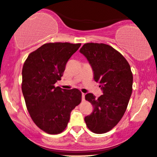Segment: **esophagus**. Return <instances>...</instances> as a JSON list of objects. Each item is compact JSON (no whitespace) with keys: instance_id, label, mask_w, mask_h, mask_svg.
<instances>
[{"instance_id":"1","label":"esophagus","mask_w":157,"mask_h":157,"mask_svg":"<svg viewBox=\"0 0 157 157\" xmlns=\"http://www.w3.org/2000/svg\"><path fill=\"white\" fill-rule=\"evenodd\" d=\"M82 101H85V93H82Z\"/></svg>"}]
</instances>
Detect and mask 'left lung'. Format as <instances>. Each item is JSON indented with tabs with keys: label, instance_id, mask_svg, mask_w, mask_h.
Here are the masks:
<instances>
[{
	"label": "left lung",
	"instance_id": "obj_1",
	"mask_svg": "<svg viewBox=\"0 0 157 157\" xmlns=\"http://www.w3.org/2000/svg\"><path fill=\"white\" fill-rule=\"evenodd\" d=\"M80 52L88 61L94 80L100 83L103 92L98 98L92 93L85 95L93 111L85 122L94 133H105L117 124L125 112L132 91L131 69L120 53L104 43H85Z\"/></svg>",
	"mask_w": 157,
	"mask_h": 157
}]
</instances>
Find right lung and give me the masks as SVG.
Wrapping results in <instances>:
<instances>
[{
  "label": "right lung",
  "instance_id": "1",
  "mask_svg": "<svg viewBox=\"0 0 157 157\" xmlns=\"http://www.w3.org/2000/svg\"><path fill=\"white\" fill-rule=\"evenodd\" d=\"M80 43H49L32 52L22 68L21 90L27 109L35 124L49 134H59L67 128L71 112L80 104L78 89L55 87L67 62Z\"/></svg>",
  "mask_w": 157,
  "mask_h": 157
}]
</instances>
